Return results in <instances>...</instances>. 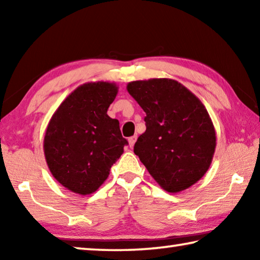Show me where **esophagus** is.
<instances>
[{"mask_svg": "<svg viewBox=\"0 0 260 260\" xmlns=\"http://www.w3.org/2000/svg\"><path fill=\"white\" fill-rule=\"evenodd\" d=\"M135 141H136V136H132V138L128 139V143H129V147H131V148L134 147Z\"/></svg>", "mask_w": 260, "mask_h": 260, "instance_id": "obj_1", "label": "esophagus"}]
</instances>
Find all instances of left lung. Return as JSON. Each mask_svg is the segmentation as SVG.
Returning <instances> with one entry per match:
<instances>
[{
	"label": "left lung",
	"mask_w": 260,
	"mask_h": 260,
	"mask_svg": "<svg viewBox=\"0 0 260 260\" xmlns=\"http://www.w3.org/2000/svg\"><path fill=\"white\" fill-rule=\"evenodd\" d=\"M127 91L147 114V129L134 153L155 181L173 193L200 181L217 144L204 104L182 83L167 78L132 81Z\"/></svg>",
	"instance_id": "obj_1"
}]
</instances>
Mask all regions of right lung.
<instances>
[{"mask_svg":"<svg viewBox=\"0 0 260 260\" xmlns=\"http://www.w3.org/2000/svg\"><path fill=\"white\" fill-rule=\"evenodd\" d=\"M118 94L114 82H86L70 94L47 126L43 151L50 172L78 195L95 192L127 144L119 121L108 116Z\"/></svg>","mask_w":260,"mask_h":260,"instance_id":"obj_1","label":"right lung"}]
</instances>
